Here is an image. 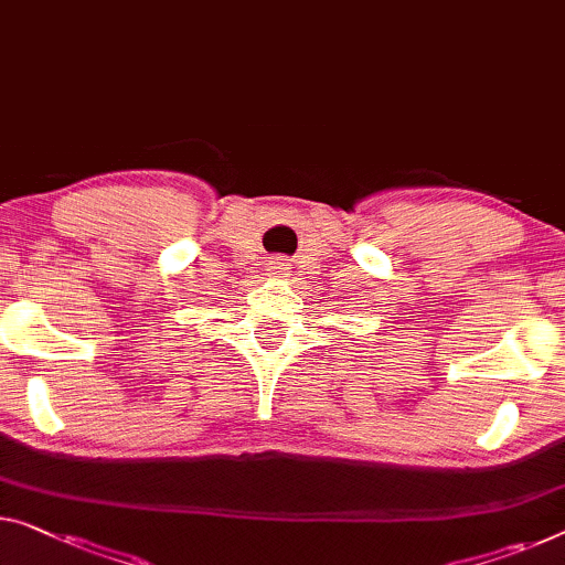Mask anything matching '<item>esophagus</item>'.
<instances>
[{
  "label": "esophagus",
  "instance_id": "obj_1",
  "mask_svg": "<svg viewBox=\"0 0 565 565\" xmlns=\"http://www.w3.org/2000/svg\"><path fill=\"white\" fill-rule=\"evenodd\" d=\"M286 268H289V264H286L284 258H274L271 260V271L274 274H286Z\"/></svg>",
  "mask_w": 565,
  "mask_h": 565
}]
</instances>
